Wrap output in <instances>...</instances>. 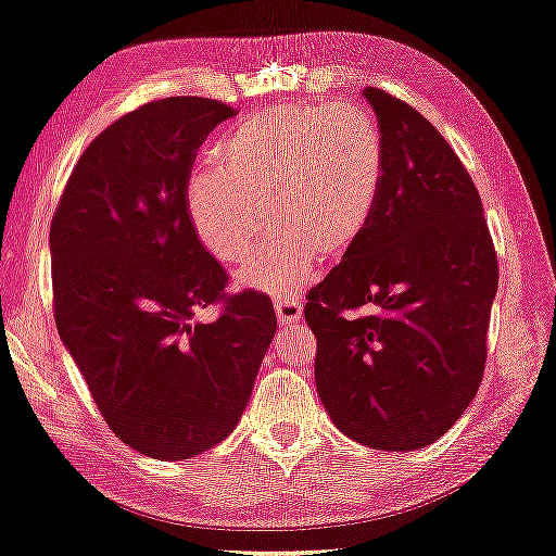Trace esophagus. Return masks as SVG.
Masks as SVG:
<instances>
[{
  "label": "esophagus",
  "instance_id": "1",
  "mask_svg": "<svg viewBox=\"0 0 556 556\" xmlns=\"http://www.w3.org/2000/svg\"><path fill=\"white\" fill-rule=\"evenodd\" d=\"M275 309H277L279 325L287 327V325H294V321L302 319L304 306H302V302H296V300H277Z\"/></svg>",
  "mask_w": 556,
  "mask_h": 556
}]
</instances>
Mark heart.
<instances>
[{
  "label": "heart",
  "mask_w": 556,
  "mask_h": 556,
  "mask_svg": "<svg viewBox=\"0 0 556 556\" xmlns=\"http://www.w3.org/2000/svg\"><path fill=\"white\" fill-rule=\"evenodd\" d=\"M214 167L185 185L194 235L214 260L242 264L269 227L285 239L262 247L239 275L244 287L285 296L306 285L314 262L339 260L375 217L384 185V139L359 106H279L227 131Z\"/></svg>",
  "instance_id": "obj_1"
}]
</instances>
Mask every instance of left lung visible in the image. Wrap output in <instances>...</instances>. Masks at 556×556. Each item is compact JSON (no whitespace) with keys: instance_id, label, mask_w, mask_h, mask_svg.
Returning <instances> with one entry per match:
<instances>
[{"instance_id":"1","label":"left lung","mask_w":556,"mask_h":556,"mask_svg":"<svg viewBox=\"0 0 556 556\" xmlns=\"http://www.w3.org/2000/svg\"><path fill=\"white\" fill-rule=\"evenodd\" d=\"M362 97L384 139L382 194L304 319L331 421L371 450L409 452L446 434L482 384L500 267L475 181L434 124L384 89Z\"/></svg>"}]
</instances>
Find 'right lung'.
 Masks as SVG:
<instances>
[{
    "instance_id": "add662e5",
    "label": "right lung",
    "mask_w": 556,
    "mask_h": 556,
    "mask_svg": "<svg viewBox=\"0 0 556 556\" xmlns=\"http://www.w3.org/2000/svg\"><path fill=\"white\" fill-rule=\"evenodd\" d=\"M229 117L206 97L124 114L79 156L49 229L62 342L112 432L152 459L231 434L277 331L267 294L225 292L185 210L197 149ZM210 303L223 314L197 323Z\"/></svg>"
}]
</instances>
